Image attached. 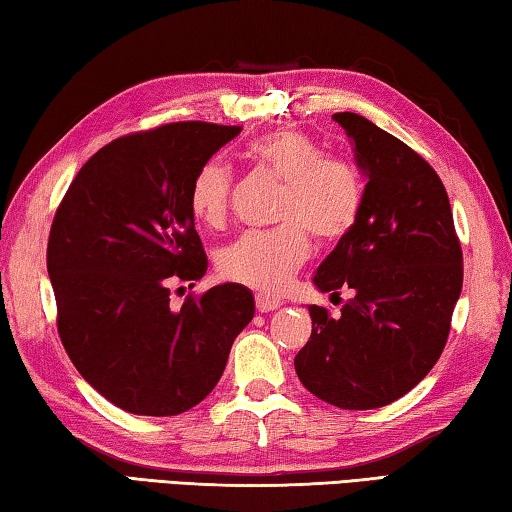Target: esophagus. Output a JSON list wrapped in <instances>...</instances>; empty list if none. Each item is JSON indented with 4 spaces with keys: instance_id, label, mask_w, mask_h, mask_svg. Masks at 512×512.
Segmentation results:
<instances>
[{
    "instance_id": "1",
    "label": "esophagus",
    "mask_w": 512,
    "mask_h": 512,
    "mask_svg": "<svg viewBox=\"0 0 512 512\" xmlns=\"http://www.w3.org/2000/svg\"><path fill=\"white\" fill-rule=\"evenodd\" d=\"M255 305H257V311H262V314H266V311H273L282 305L280 298H268L264 296V293H257L255 296Z\"/></svg>"
}]
</instances>
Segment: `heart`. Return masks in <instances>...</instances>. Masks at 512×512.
<instances>
[{"label":"heart","instance_id":"b5f03b06","mask_svg":"<svg viewBox=\"0 0 512 512\" xmlns=\"http://www.w3.org/2000/svg\"><path fill=\"white\" fill-rule=\"evenodd\" d=\"M248 158L284 183L275 230L246 232L225 246L219 271L259 293H280L307 262L311 241L336 244L361 212V173L343 155L296 128L266 133L248 146ZM232 169L219 158L205 160L189 185V210L207 228H219L230 210Z\"/></svg>","mask_w":512,"mask_h":512}]
</instances>
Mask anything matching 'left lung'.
I'll return each instance as SVG.
<instances>
[{
  "label": "left lung",
  "mask_w": 512,
  "mask_h": 512,
  "mask_svg": "<svg viewBox=\"0 0 512 512\" xmlns=\"http://www.w3.org/2000/svg\"><path fill=\"white\" fill-rule=\"evenodd\" d=\"M368 178L361 212L314 277L352 289L341 316L309 307L296 354L302 386L339 409H379L418 386L445 350L463 287V250L443 180L411 146L357 112H336Z\"/></svg>",
  "instance_id": "1"
}]
</instances>
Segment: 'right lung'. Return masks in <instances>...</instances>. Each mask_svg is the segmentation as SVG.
Returning <instances> with one entry per match:
<instances>
[{
  "mask_svg": "<svg viewBox=\"0 0 512 512\" xmlns=\"http://www.w3.org/2000/svg\"><path fill=\"white\" fill-rule=\"evenodd\" d=\"M241 126L176 121L117 137L76 173L49 230L47 271L58 336L83 379L135 415H178L221 379L232 343L255 316L253 293L194 287L207 257L189 185Z\"/></svg>",
  "mask_w": 512,
  "mask_h": 512,
  "instance_id": "add662e5",
  "label": "right lung"
}]
</instances>
